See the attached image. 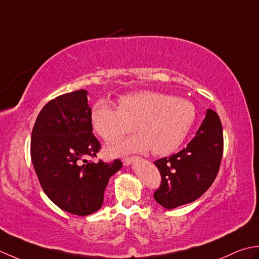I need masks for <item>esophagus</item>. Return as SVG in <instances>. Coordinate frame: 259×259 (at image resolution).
<instances>
[{
	"mask_svg": "<svg viewBox=\"0 0 259 259\" xmlns=\"http://www.w3.org/2000/svg\"><path fill=\"white\" fill-rule=\"evenodd\" d=\"M137 159H139V157H136V156H126V157H124L123 161H124V164H130L131 162H133Z\"/></svg>",
	"mask_w": 259,
	"mask_h": 259,
	"instance_id": "obj_1",
	"label": "esophagus"
}]
</instances>
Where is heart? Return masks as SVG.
Returning <instances> with one entry per match:
<instances>
[{"instance_id": "1", "label": "heart", "mask_w": 259, "mask_h": 259, "mask_svg": "<svg viewBox=\"0 0 259 259\" xmlns=\"http://www.w3.org/2000/svg\"><path fill=\"white\" fill-rule=\"evenodd\" d=\"M193 104L159 92H137L118 99V108L105 100L94 105L91 114L95 132L114 143L133 130L139 135L112 147L110 154L145 152L167 155L178 150L196 120Z\"/></svg>"}]
</instances>
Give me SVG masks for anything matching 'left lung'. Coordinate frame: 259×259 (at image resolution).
Wrapping results in <instances>:
<instances>
[{"mask_svg":"<svg viewBox=\"0 0 259 259\" xmlns=\"http://www.w3.org/2000/svg\"><path fill=\"white\" fill-rule=\"evenodd\" d=\"M224 152L223 126L218 114L207 109L204 119L187 147L156 160L161 184L154 191L166 209L193 202L210 188L219 172Z\"/></svg>","mask_w":259,"mask_h":259,"instance_id":"obj_1","label":"left lung"}]
</instances>
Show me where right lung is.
<instances>
[{"instance_id":"add662e5","label":"right lung","mask_w":259,"mask_h":259,"mask_svg":"<svg viewBox=\"0 0 259 259\" xmlns=\"http://www.w3.org/2000/svg\"><path fill=\"white\" fill-rule=\"evenodd\" d=\"M87 92L60 95L46 105L32 130L31 160L45 193L67 212L88 215L102 207L109 178L122 167L93 162L102 149L93 133Z\"/></svg>"}]
</instances>
